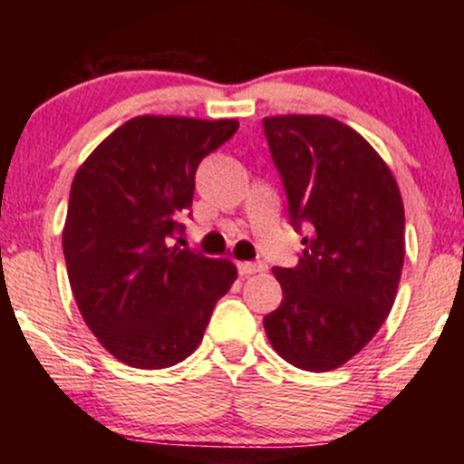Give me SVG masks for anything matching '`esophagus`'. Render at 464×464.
<instances>
[{
	"instance_id": "esophagus-1",
	"label": "esophagus",
	"mask_w": 464,
	"mask_h": 464,
	"mask_svg": "<svg viewBox=\"0 0 464 464\" xmlns=\"http://www.w3.org/2000/svg\"><path fill=\"white\" fill-rule=\"evenodd\" d=\"M237 270H239V275H242V276H248V275H255V273H264L266 264H262V262H239Z\"/></svg>"
}]
</instances>
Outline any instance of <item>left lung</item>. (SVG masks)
Segmentation results:
<instances>
[{"label":"left lung","mask_w":464,"mask_h":464,"mask_svg":"<svg viewBox=\"0 0 464 464\" xmlns=\"http://www.w3.org/2000/svg\"><path fill=\"white\" fill-rule=\"evenodd\" d=\"M303 257L275 268L284 301L264 318L276 353L312 372L358 355L386 321L401 279L403 200L384 159L327 115L264 117Z\"/></svg>","instance_id":"8db88e82"}]
</instances>
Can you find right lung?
I'll return each instance as SVG.
<instances>
[{"label": "right lung", "mask_w": 464, "mask_h": 464, "mask_svg": "<svg viewBox=\"0 0 464 464\" xmlns=\"http://www.w3.org/2000/svg\"><path fill=\"white\" fill-rule=\"evenodd\" d=\"M237 120L141 115L84 159L63 253L73 299L100 344L135 369H168L196 351L236 264L172 242L194 200L196 168Z\"/></svg>", "instance_id": "add662e5"}]
</instances>
